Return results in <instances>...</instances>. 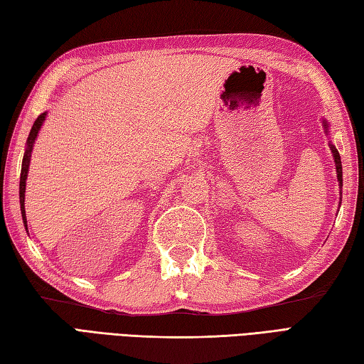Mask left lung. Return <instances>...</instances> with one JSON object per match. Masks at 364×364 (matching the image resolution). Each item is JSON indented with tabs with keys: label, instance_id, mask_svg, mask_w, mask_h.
<instances>
[{
	"label": "left lung",
	"instance_id": "8db88e82",
	"mask_svg": "<svg viewBox=\"0 0 364 364\" xmlns=\"http://www.w3.org/2000/svg\"><path fill=\"white\" fill-rule=\"evenodd\" d=\"M322 125H323V129H326V134L330 137V123L327 122V119H322ZM328 146L331 150V154H333V159H335V167H336V176H338V183H339V189L343 188V164H341V156H339V153L336 150V146L333 145V142L328 141ZM339 198H343V192L339 191ZM339 205H341V202H339Z\"/></svg>",
	"mask_w": 364,
	"mask_h": 364
}]
</instances>
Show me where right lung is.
Returning a JSON list of instances; mask_svg holds the SVG:
<instances>
[{"label": "right lung", "mask_w": 364, "mask_h": 364, "mask_svg": "<svg viewBox=\"0 0 364 364\" xmlns=\"http://www.w3.org/2000/svg\"><path fill=\"white\" fill-rule=\"evenodd\" d=\"M46 114L48 112H42L38 117L36 119L33 128L29 131L28 141H26V149L25 154H23V161H21V173H20V210H21V219L23 223H25V230L28 231V220H26V211H25V192H26V180H28V172H29V164H31V154H33V149L36 144V139L38 136V131H41L43 122L46 119Z\"/></svg>", "instance_id": "obj_1"}]
</instances>
